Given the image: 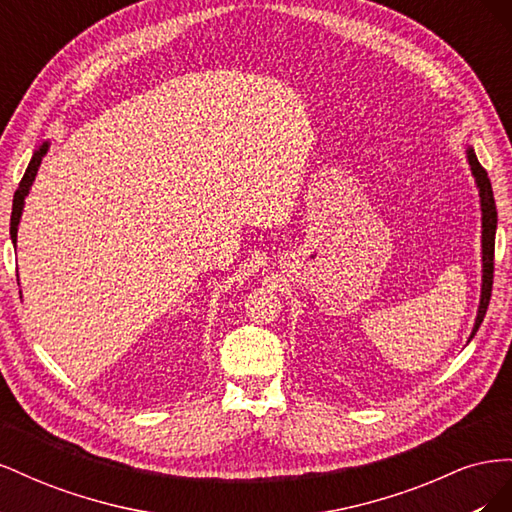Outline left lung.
Returning <instances> with one entry per match:
<instances>
[{"instance_id": "left-lung-1", "label": "left lung", "mask_w": 512, "mask_h": 512, "mask_svg": "<svg viewBox=\"0 0 512 512\" xmlns=\"http://www.w3.org/2000/svg\"><path fill=\"white\" fill-rule=\"evenodd\" d=\"M466 158L472 170V177L478 190V203H480V260H483V280H480V301L476 309V318H474V327L468 337V342H472V337L476 335L480 322H483L487 314V305L491 299V286H493V250H495V228H498V211H495V200H493V190H491V181L487 177V170L480 166L476 153L472 145H466Z\"/></svg>"}]
</instances>
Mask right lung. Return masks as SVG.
<instances>
[{"label":"right lung","mask_w":512,"mask_h":512,"mask_svg":"<svg viewBox=\"0 0 512 512\" xmlns=\"http://www.w3.org/2000/svg\"><path fill=\"white\" fill-rule=\"evenodd\" d=\"M51 147V141H44L42 145H38V149L34 151L32 160H29V166L25 170V175L19 183V190L14 192V198H12V215H10V239L12 243L17 245V232H19V224H21V215H23V207H25V198L29 194V190H32V185L36 181V175H38V168L42 164V158L46 156V151H49ZM19 277V275H17Z\"/></svg>","instance_id":"add662e5"}]
</instances>
